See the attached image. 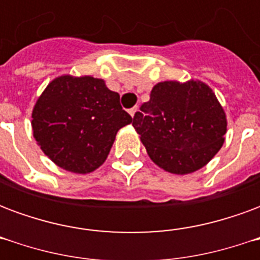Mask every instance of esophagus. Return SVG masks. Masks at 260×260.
I'll return each mask as SVG.
<instances>
[{
  "mask_svg": "<svg viewBox=\"0 0 260 260\" xmlns=\"http://www.w3.org/2000/svg\"><path fill=\"white\" fill-rule=\"evenodd\" d=\"M136 111H138V107H132V108H131V110H129L131 117H134V115H135Z\"/></svg>",
  "mask_w": 260,
  "mask_h": 260,
  "instance_id": "esophagus-1",
  "label": "esophagus"
}]
</instances>
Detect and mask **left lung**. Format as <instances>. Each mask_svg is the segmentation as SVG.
<instances>
[{
	"label": "left lung",
	"instance_id": "1",
	"mask_svg": "<svg viewBox=\"0 0 260 260\" xmlns=\"http://www.w3.org/2000/svg\"><path fill=\"white\" fill-rule=\"evenodd\" d=\"M132 125L158 167L173 174L202 169L223 146L227 121L212 89L202 82H160Z\"/></svg>",
	"mask_w": 260,
	"mask_h": 260
}]
</instances>
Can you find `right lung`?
Returning a JSON list of instances; mask_svg holds the SVG:
<instances>
[{
    "mask_svg": "<svg viewBox=\"0 0 260 260\" xmlns=\"http://www.w3.org/2000/svg\"><path fill=\"white\" fill-rule=\"evenodd\" d=\"M33 136L46 156L61 169L86 174L107 158L115 135L132 117L119 94L91 76L54 79L31 114Z\"/></svg>",
    "mask_w": 260,
    "mask_h": 260,
    "instance_id": "obj_1",
    "label": "right lung"
}]
</instances>
